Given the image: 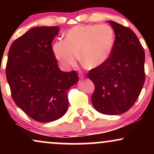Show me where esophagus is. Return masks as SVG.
Returning a JSON list of instances; mask_svg holds the SVG:
<instances>
[{
    "label": "esophagus",
    "mask_w": 154,
    "mask_h": 154,
    "mask_svg": "<svg viewBox=\"0 0 154 154\" xmlns=\"http://www.w3.org/2000/svg\"><path fill=\"white\" fill-rule=\"evenodd\" d=\"M79 78L82 79V78H84V77H85V75H83L82 73H79Z\"/></svg>",
    "instance_id": "obj_1"
}]
</instances>
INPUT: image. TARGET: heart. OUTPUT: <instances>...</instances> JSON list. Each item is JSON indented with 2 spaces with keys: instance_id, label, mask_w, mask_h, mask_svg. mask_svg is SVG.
I'll return each mask as SVG.
<instances>
[{
  "instance_id": "1",
  "label": "heart",
  "mask_w": 154,
  "mask_h": 154,
  "mask_svg": "<svg viewBox=\"0 0 154 154\" xmlns=\"http://www.w3.org/2000/svg\"><path fill=\"white\" fill-rule=\"evenodd\" d=\"M115 43V33L110 26L103 24L75 26L66 32L65 40L53 45L56 59L64 69L76 64L79 53L87 68L103 65L110 57Z\"/></svg>"
}]
</instances>
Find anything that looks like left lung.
I'll list each match as a JSON object with an SVG mask.
<instances>
[{"label": "left lung", "mask_w": 154, "mask_h": 154, "mask_svg": "<svg viewBox=\"0 0 154 154\" xmlns=\"http://www.w3.org/2000/svg\"><path fill=\"white\" fill-rule=\"evenodd\" d=\"M108 22L115 32L114 49L106 62L90 70L88 76L95 85L93 107L101 114L116 115L132 106L143 87L145 52L130 28Z\"/></svg>", "instance_id": "8db88e82"}]
</instances>
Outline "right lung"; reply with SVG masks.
Returning a JSON list of instances; mask_svg holds the SVG:
<instances>
[{
	"instance_id": "obj_1",
	"label": "right lung",
	"mask_w": 154,
	"mask_h": 154,
	"mask_svg": "<svg viewBox=\"0 0 154 154\" xmlns=\"http://www.w3.org/2000/svg\"><path fill=\"white\" fill-rule=\"evenodd\" d=\"M59 32L54 26L33 27L11 45L6 79L17 106L40 122L59 119L68 109V90L78 82L75 71L60 70L52 48Z\"/></svg>"
}]
</instances>
